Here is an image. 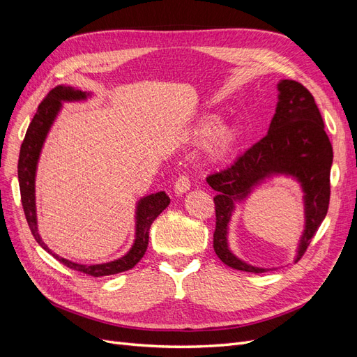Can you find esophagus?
Returning <instances> with one entry per match:
<instances>
[{
    "label": "esophagus",
    "mask_w": 357,
    "mask_h": 357,
    "mask_svg": "<svg viewBox=\"0 0 357 357\" xmlns=\"http://www.w3.org/2000/svg\"><path fill=\"white\" fill-rule=\"evenodd\" d=\"M190 189V180L188 176H180L176 181L174 185V192L177 195H183V193H186Z\"/></svg>",
    "instance_id": "34e87169"
}]
</instances>
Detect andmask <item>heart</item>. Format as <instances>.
Returning a JSON list of instances; mask_svg holds the SVG:
<instances>
[{
	"label": "heart",
	"mask_w": 357,
	"mask_h": 357,
	"mask_svg": "<svg viewBox=\"0 0 357 357\" xmlns=\"http://www.w3.org/2000/svg\"><path fill=\"white\" fill-rule=\"evenodd\" d=\"M219 116H205L195 123V126L189 132V137L193 143H202L208 136L211 137L207 147H205V155H207L208 160L211 162H219L228 155L235 139L234 128L231 125L219 126Z\"/></svg>",
	"instance_id": "1"
}]
</instances>
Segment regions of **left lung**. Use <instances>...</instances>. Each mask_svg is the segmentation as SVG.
I'll return each mask as SVG.
<instances>
[{
  "instance_id": "1",
  "label": "left lung",
  "mask_w": 357,
  "mask_h": 357,
  "mask_svg": "<svg viewBox=\"0 0 357 357\" xmlns=\"http://www.w3.org/2000/svg\"><path fill=\"white\" fill-rule=\"evenodd\" d=\"M277 92L278 101L268 134L231 167L207 177L208 186L218 192L214 197V252L225 265L255 274L275 268L252 265L232 252L229 225L236 205L244 204L259 186L277 177L299 183L304 231L294 262L307 250L329 207L333 152L314 98L295 80H280Z\"/></svg>"
}]
</instances>
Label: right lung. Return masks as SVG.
<instances>
[{
    "label": "right lung",
    "instance_id": "right-lung-1",
    "mask_svg": "<svg viewBox=\"0 0 357 357\" xmlns=\"http://www.w3.org/2000/svg\"><path fill=\"white\" fill-rule=\"evenodd\" d=\"M92 98V92H84L80 89L71 88V86H56L52 89L43 102L38 105V110L28 126V131L22 146H20L19 164H17V178L20 188V198L25 211V218L29 225V229L34 235L36 241L45 248L47 253L63 264L66 266L89 274L93 277L113 275L128 271L134 268L142 257L144 256L149 244V232L150 226L156 220L158 215L169 205V197L165 192L150 193V195L142 197L135 204V226H134V241L129 247V250L121 257L113 259L102 264H77L68 261V259L52 252L49 245L43 241L38 232V219H37V204H36V176L38 168V160L41 156L43 146L46 143V138L50 129L55 123L58 114L62 110V102H79Z\"/></svg>",
    "mask_w": 357,
    "mask_h": 357
}]
</instances>
